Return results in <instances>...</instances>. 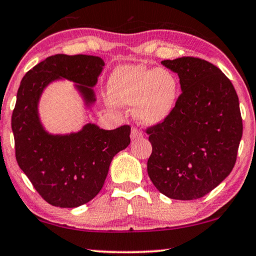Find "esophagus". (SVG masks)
I'll list each match as a JSON object with an SVG mask.
<instances>
[{
    "instance_id": "1",
    "label": "esophagus",
    "mask_w": 256,
    "mask_h": 256,
    "mask_svg": "<svg viewBox=\"0 0 256 256\" xmlns=\"http://www.w3.org/2000/svg\"><path fill=\"white\" fill-rule=\"evenodd\" d=\"M144 138V134H142L141 130H138V128H132V140H136V138Z\"/></svg>"
}]
</instances>
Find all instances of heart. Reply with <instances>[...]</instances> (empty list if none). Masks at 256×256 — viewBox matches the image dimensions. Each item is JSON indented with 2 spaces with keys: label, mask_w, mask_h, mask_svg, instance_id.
<instances>
[{
  "label": "heart",
  "mask_w": 256,
  "mask_h": 256,
  "mask_svg": "<svg viewBox=\"0 0 256 256\" xmlns=\"http://www.w3.org/2000/svg\"><path fill=\"white\" fill-rule=\"evenodd\" d=\"M178 92V80L170 72L142 64L116 68L108 80L112 104L136 106V118L146 126H156L172 114Z\"/></svg>",
  "instance_id": "obj_1"
}]
</instances>
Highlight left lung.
Segmentation results:
<instances>
[{
	"mask_svg": "<svg viewBox=\"0 0 256 256\" xmlns=\"http://www.w3.org/2000/svg\"><path fill=\"white\" fill-rule=\"evenodd\" d=\"M176 72L182 92L172 114L146 129L152 150V184L174 200H196L234 168L242 138L238 98L230 80L210 62L184 56L161 62Z\"/></svg>",
	"mask_w": 256,
	"mask_h": 256,
	"instance_id": "1",
	"label": "left lung"
}]
</instances>
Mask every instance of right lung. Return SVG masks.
<instances>
[{
  "instance_id": "right-lung-1",
  "label": "right lung",
  "mask_w": 256,
  "mask_h": 256,
  "mask_svg": "<svg viewBox=\"0 0 256 256\" xmlns=\"http://www.w3.org/2000/svg\"><path fill=\"white\" fill-rule=\"evenodd\" d=\"M104 66L98 56L52 55L26 72L20 84L12 116L16 161L43 200L55 207L74 208L92 200L104 187L112 158L130 144L128 124L104 130L88 124L78 132L52 135L40 121V96L58 78L78 84L86 104H94L92 87Z\"/></svg>"
}]
</instances>
